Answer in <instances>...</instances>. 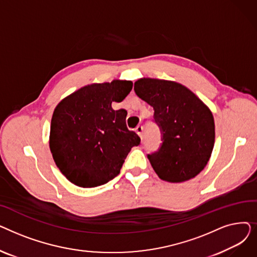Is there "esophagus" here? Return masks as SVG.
<instances>
[{
    "label": "esophagus",
    "instance_id": "34e87169",
    "mask_svg": "<svg viewBox=\"0 0 257 257\" xmlns=\"http://www.w3.org/2000/svg\"><path fill=\"white\" fill-rule=\"evenodd\" d=\"M136 132L139 134L140 138L143 139V133H144V127L142 125H139L137 128H136Z\"/></svg>",
    "mask_w": 257,
    "mask_h": 257
}]
</instances>
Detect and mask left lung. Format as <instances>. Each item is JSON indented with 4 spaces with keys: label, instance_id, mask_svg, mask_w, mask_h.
Listing matches in <instances>:
<instances>
[{
    "label": "left lung",
    "instance_id": "left-lung-1",
    "mask_svg": "<svg viewBox=\"0 0 257 257\" xmlns=\"http://www.w3.org/2000/svg\"><path fill=\"white\" fill-rule=\"evenodd\" d=\"M134 91L154 109L161 133L158 150L148 154L160 179L190 180L205 168L214 144V120L207 106L185 86L172 81L140 79Z\"/></svg>",
    "mask_w": 257,
    "mask_h": 257
}]
</instances>
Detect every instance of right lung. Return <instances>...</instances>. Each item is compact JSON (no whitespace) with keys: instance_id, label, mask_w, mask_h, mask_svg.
Segmentation results:
<instances>
[{"instance_id":"right-lung-1","label":"right lung","mask_w":257,"mask_h":257,"mask_svg":"<svg viewBox=\"0 0 257 257\" xmlns=\"http://www.w3.org/2000/svg\"><path fill=\"white\" fill-rule=\"evenodd\" d=\"M131 81L90 84L62 100L51 120L50 149L72 183L96 187L112 180L141 139L126 126L127 111L113 110L132 89Z\"/></svg>"}]
</instances>
